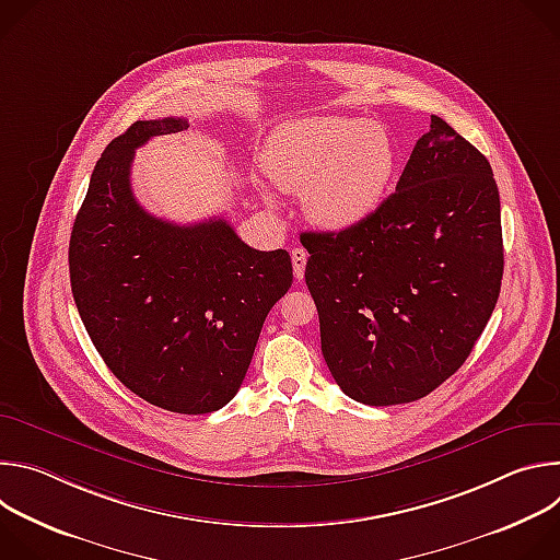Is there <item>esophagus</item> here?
<instances>
[{
    "label": "esophagus",
    "instance_id": "obj_1",
    "mask_svg": "<svg viewBox=\"0 0 560 560\" xmlns=\"http://www.w3.org/2000/svg\"><path fill=\"white\" fill-rule=\"evenodd\" d=\"M290 257H292V266H294V277L301 281V279H303V275H305L307 253H305L303 248H294V250L290 253Z\"/></svg>",
    "mask_w": 560,
    "mask_h": 560
}]
</instances>
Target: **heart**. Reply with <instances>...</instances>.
<instances>
[{
    "mask_svg": "<svg viewBox=\"0 0 560 560\" xmlns=\"http://www.w3.org/2000/svg\"><path fill=\"white\" fill-rule=\"evenodd\" d=\"M396 166V143L381 124L341 115L290 119L266 145L272 184L303 195L310 221L335 232L363 223L381 208Z\"/></svg>",
    "mask_w": 560,
    "mask_h": 560,
    "instance_id": "1",
    "label": "heart"
}]
</instances>
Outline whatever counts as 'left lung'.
Instances as JSON below:
<instances>
[{"instance_id":"left-lung-1","label":"left lung","mask_w":560,"mask_h":560,"mask_svg":"<svg viewBox=\"0 0 560 560\" xmlns=\"http://www.w3.org/2000/svg\"><path fill=\"white\" fill-rule=\"evenodd\" d=\"M322 352L359 404L419 401L486 330L501 292V199L488 159L432 115L381 208L339 232H303Z\"/></svg>"}]
</instances>
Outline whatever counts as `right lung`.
I'll list each match as a JSON object with an SVG mask.
<instances>
[{
  "mask_svg": "<svg viewBox=\"0 0 560 560\" xmlns=\"http://www.w3.org/2000/svg\"><path fill=\"white\" fill-rule=\"evenodd\" d=\"M184 117L135 121L93 171L68 246L70 288L110 372L143 401L208 415L232 401L270 307L292 285L285 250L244 244L225 219L177 225L130 188L135 150L186 130Z\"/></svg>",
  "mask_w": 560,
  "mask_h": 560,
  "instance_id": "1",
  "label": "right lung"
}]
</instances>
